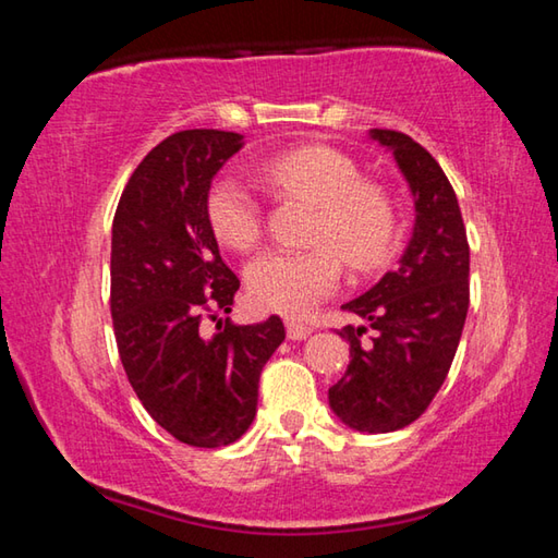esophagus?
Here are the masks:
<instances>
[{
	"label": "esophagus",
	"mask_w": 558,
	"mask_h": 558,
	"mask_svg": "<svg viewBox=\"0 0 558 558\" xmlns=\"http://www.w3.org/2000/svg\"><path fill=\"white\" fill-rule=\"evenodd\" d=\"M286 327H288V339H292V342H302V339H307L310 335H313V327L292 323V319H288Z\"/></svg>",
	"instance_id": "esophagus-1"
}]
</instances>
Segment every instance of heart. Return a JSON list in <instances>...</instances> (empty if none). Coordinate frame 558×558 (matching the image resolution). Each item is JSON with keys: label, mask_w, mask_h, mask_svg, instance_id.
I'll use <instances>...</instances> for the list:
<instances>
[{"label": "heart", "mask_w": 558, "mask_h": 558, "mask_svg": "<svg viewBox=\"0 0 558 558\" xmlns=\"http://www.w3.org/2000/svg\"><path fill=\"white\" fill-rule=\"evenodd\" d=\"M272 189L300 194L317 204L310 248H270L245 266L253 305L290 317L307 315L332 295L342 278V258L352 270L381 266L389 256L396 214L381 186L366 184L352 157L332 147H298L260 165ZM214 233L231 248H251L260 239L263 214L256 189L235 172L214 179L206 194Z\"/></svg>", "instance_id": "b5f03b06"}]
</instances>
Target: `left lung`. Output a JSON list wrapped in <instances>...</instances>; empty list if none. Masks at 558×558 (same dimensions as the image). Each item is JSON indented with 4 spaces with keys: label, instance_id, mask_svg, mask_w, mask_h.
I'll return each instance as SVG.
<instances>
[{
    "label": "left lung",
    "instance_id": "left-lung-1",
    "mask_svg": "<svg viewBox=\"0 0 558 558\" xmlns=\"http://www.w3.org/2000/svg\"><path fill=\"white\" fill-rule=\"evenodd\" d=\"M369 140L393 155L415 219L399 268L342 305L364 325L339 329L349 366L329 409L359 433H391L418 418L446 381L470 305V248L456 192L430 153L396 130H369Z\"/></svg>",
    "mask_w": 558,
    "mask_h": 558
}]
</instances>
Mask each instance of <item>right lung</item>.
<instances>
[{"label": "right lung", "instance_id": "add662e5", "mask_svg": "<svg viewBox=\"0 0 558 558\" xmlns=\"http://www.w3.org/2000/svg\"><path fill=\"white\" fill-rule=\"evenodd\" d=\"M243 135L184 130L132 172L112 221L110 313L120 362L147 413L194 448L239 440L256 418L258 379L286 339L282 319L235 327L206 312L231 313L239 278L221 260L206 216L219 169Z\"/></svg>", "mask_w": 558, "mask_h": 558}]
</instances>
